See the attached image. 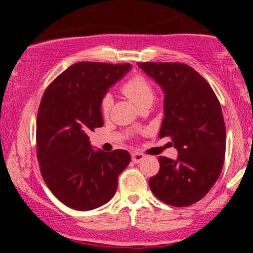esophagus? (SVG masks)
<instances>
[{
	"instance_id": "1",
	"label": "esophagus",
	"mask_w": 253,
	"mask_h": 253,
	"mask_svg": "<svg viewBox=\"0 0 253 253\" xmlns=\"http://www.w3.org/2000/svg\"><path fill=\"white\" fill-rule=\"evenodd\" d=\"M144 158H145V156L143 155V153H140V152H133L132 153V161L134 162L135 164L140 163L141 161H144Z\"/></svg>"
}]
</instances>
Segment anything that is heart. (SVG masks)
<instances>
[{
  "instance_id": "heart-1",
  "label": "heart",
  "mask_w": 253,
  "mask_h": 253,
  "mask_svg": "<svg viewBox=\"0 0 253 253\" xmlns=\"http://www.w3.org/2000/svg\"><path fill=\"white\" fill-rule=\"evenodd\" d=\"M123 92L136 106L140 107L146 102H152L153 100V89L146 78L143 76H134L127 81L123 86ZM113 107V96L110 94H106L101 100V113L103 117H108L110 109Z\"/></svg>"
}]
</instances>
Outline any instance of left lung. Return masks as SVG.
I'll list each match as a JSON object with an SVG mask.
<instances>
[{
    "instance_id": "8db88e82",
    "label": "left lung",
    "mask_w": 253,
    "mask_h": 253,
    "mask_svg": "<svg viewBox=\"0 0 253 253\" xmlns=\"http://www.w3.org/2000/svg\"><path fill=\"white\" fill-rule=\"evenodd\" d=\"M164 91L159 138L170 136L177 159L159 157L149 179L157 199L187 207L206 196L219 178L226 150V127L216 95L199 72L182 63H139Z\"/></svg>"
}]
</instances>
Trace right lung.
<instances>
[{
	"label": "right lung",
	"instance_id": "add662e5",
	"mask_svg": "<svg viewBox=\"0 0 253 253\" xmlns=\"http://www.w3.org/2000/svg\"><path fill=\"white\" fill-rule=\"evenodd\" d=\"M130 68L76 63L43 92L37 118L40 171L52 194L72 210L91 211L108 202L129 164L127 151L92 149L88 134L103 126L101 100Z\"/></svg>",
	"mask_w": 253,
	"mask_h": 253
}]
</instances>
